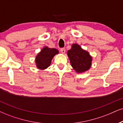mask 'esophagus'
<instances>
[{"instance_id": "esophagus-1", "label": "esophagus", "mask_w": 123, "mask_h": 123, "mask_svg": "<svg viewBox=\"0 0 123 123\" xmlns=\"http://www.w3.org/2000/svg\"><path fill=\"white\" fill-rule=\"evenodd\" d=\"M60 52H61V53H62V54H65V52H66V49H65L64 48H61L60 49Z\"/></svg>"}]
</instances>
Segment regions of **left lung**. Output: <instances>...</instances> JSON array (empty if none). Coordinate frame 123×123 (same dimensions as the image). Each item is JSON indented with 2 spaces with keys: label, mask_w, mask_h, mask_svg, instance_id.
<instances>
[{
  "label": "left lung",
  "mask_w": 123,
  "mask_h": 123,
  "mask_svg": "<svg viewBox=\"0 0 123 123\" xmlns=\"http://www.w3.org/2000/svg\"><path fill=\"white\" fill-rule=\"evenodd\" d=\"M71 66L77 73H83L90 68L92 57L89 53L83 49L78 44H73L67 51Z\"/></svg>",
  "instance_id": "8db88e82"
}]
</instances>
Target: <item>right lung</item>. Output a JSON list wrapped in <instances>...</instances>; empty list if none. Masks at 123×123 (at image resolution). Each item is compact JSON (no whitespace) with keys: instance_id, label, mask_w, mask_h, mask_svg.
Returning a JSON list of instances; mask_svg holds the SVG:
<instances>
[{"instance_id":"obj_1","label":"right lung","mask_w":123,"mask_h":123,"mask_svg":"<svg viewBox=\"0 0 123 123\" xmlns=\"http://www.w3.org/2000/svg\"><path fill=\"white\" fill-rule=\"evenodd\" d=\"M59 54V51L56 48H51L45 46L36 55L35 63L36 67L39 69L47 68L51 63L53 57Z\"/></svg>"}]
</instances>
